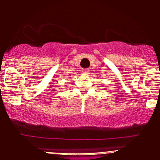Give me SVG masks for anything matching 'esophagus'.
<instances>
[{
    "instance_id": "obj_1",
    "label": "esophagus",
    "mask_w": 160,
    "mask_h": 160,
    "mask_svg": "<svg viewBox=\"0 0 160 160\" xmlns=\"http://www.w3.org/2000/svg\"><path fill=\"white\" fill-rule=\"evenodd\" d=\"M82 72H83V73H88V72H89V70L88 69V68H83V69L82 70Z\"/></svg>"
}]
</instances>
